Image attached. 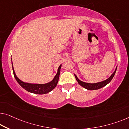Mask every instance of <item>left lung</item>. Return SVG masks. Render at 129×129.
Listing matches in <instances>:
<instances>
[{
    "label": "left lung",
    "instance_id": "1",
    "mask_svg": "<svg viewBox=\"0 0 129 129\" xmlns=\"http://www.w3.org/2000/svg\"><path fill=\"white\" fill-rule=\"evenodd\" d=\"M116 69H117V67L116 68V70H115V71H114V72L111 75V76L109 77V78H108L107 79H106L105 80H104L103 82H99V83H86V82H83L79 79L77 78L76 75H75V76L76 79L77 81H78V83L79 84L80 86H82V87H83L84 88H85V89L89 90H94L101 89V88L104 87L105 86H106L107 84H108L109 82L111 81V80L112 79V78H114V76L115 74V72H116Z\"/></svg>",
    "mask_w": 129,
    "mask_h": 129
}]
</instances>
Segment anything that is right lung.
I'll return each mask as SVG.
<instances>
[{
    "label": "right lung",
    "mask_w": 129,
    "mask_h": 129,
    "mask_svg": "<svg viewBox=\"0 0 129 129\" xmlns=\"http://www.w3.org/2000/svg\"><path fill=\"white\" fill-rule=\"evenodd\" d=\"M61 68V65L59 67L57 74H56V75L55 76L54 78L53 79L52 81L49 82V83L42 84L25 83V82L21 81V80L17 78V76L15 74L13 67V71L15 79H16L17 82L20 84V85L21 86L22 88H24V89H25L26 91L30 92V93L36 94H47L48 93H49V92H50L51 90H53L55 87H56L57 84L58 83V82Z\"/></svg>",
    "instance_id": "obj_1"
}]
</instances>
